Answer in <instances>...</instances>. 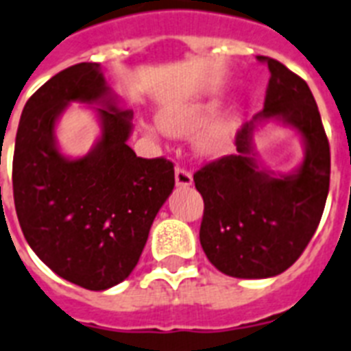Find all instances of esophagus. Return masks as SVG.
Masks as SVG:
<instances>
[{"label":"esophagus","mask_w":351,"mask_h":351,"mask_svg":"<svg viewBox=\"0 0 351 351\" xmlns=\"http://www.w3.org/2000/svg\"><path fill=\"white\" fill-rule=\"evenodd\" d=\"M192 182H193L192 173L188 172V170L181 169V167L176 169V184H178L179 188H188Z\"/></svg>","instance_id":"obj_1"}]
</instances>
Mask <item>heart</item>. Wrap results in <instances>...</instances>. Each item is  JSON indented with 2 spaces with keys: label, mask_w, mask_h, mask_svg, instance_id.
Returning a JSON list of instances; mask_svg holds the SVG:
<instances>
[{
  "label": "heart",
  "mask_w": 351,
  "mask_h": 351,
  "mask_svg": "<svg viewBox=\"0 0 351 351\" xmlns=\"http://www.w3.org/2000/svg\"><path fill=\"white\" fill-rule=\"evenodd\" d=\"M217 111H219V102L215 100L184 104V106L165 109L159 114V123L169 134L188 136L206 125L208 121L215 117ZM237 130H239V114L234 111H224L197 134V152L208 158H221L228 154L233 149Z\"/></svg>",
  "instance_id": "1"
}]
</instances>
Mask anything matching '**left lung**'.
Here are the masks:
<instances>
[{
  "label": "left lung",
  "instance_id": "left-lung-1",
  "mask_svg": "<svg viewBox=\"0 0 351 351\" xmlns=\"http://www.w3.org/2000/svg\"><path fill=\"white\" fill-rule=\"evenodd\" d=\"M269 68L263 111L237 132V154L195 172L204 199L199 239L208 260L233 278L260 280L282 274L314 237L330 186V145L306 82L282 62L258 55ZM269 121L302 136L306 156L289 174L263 169L254 132Z\"/></svg>",
  "mask_w": 351,
  "mask_h": 351
}]
</instances>
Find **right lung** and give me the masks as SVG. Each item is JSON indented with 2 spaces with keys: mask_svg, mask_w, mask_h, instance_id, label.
<instances>
[{
  "mask_svg": "<svg viewBox=\"0 0 351 351\" xmlns=\"http://www.w3.org/2000/svg\"><path fill=\"white\" fill-rule=\"evenodd\" d=\"M71 101L91 105L101 121L82 158L62 155L54 136ZM120 104L100 64L80 62L32 95L16 134L14 204L26 242L55 274L89 291L132 273L176 184L170 161L138 158L127 145L132 111Z\"/></svg>",
  "mask_w": 351,
  "mask_h": 351,
  "instance_id": "1",
  "label": "right lung"
}]
</instances>
